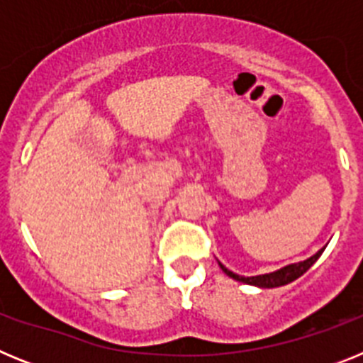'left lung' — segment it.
<instances>
[{
  "instance_id": "left-lung-1",
  "label": "left lung",
  "mask_w": 363,
  "mask_h": 363,
  "mask_svg": "<svg viewBox=\"0 0 363 363\" xmlns=\"http://www.w3.org/2000/svg\"><path fill=\"white\" fill-rule=\"evenodd\" d=\"M325 249V247H323ZM323 249H320L318 252L311 258H307L306 262H300V264H293V265H287V267L280 269L277 272H269V274H259V277H240V274H234L233 271H229L227 267L220 264L221 271L225 272L227 277L234 278V280L243 281V284H249V285H258V287H280V285H287L291 281H294L296 278H300L301 274L306 271H309L311 265L320 258V255L323 252Z\"/></svg>"
}]
</instances>
